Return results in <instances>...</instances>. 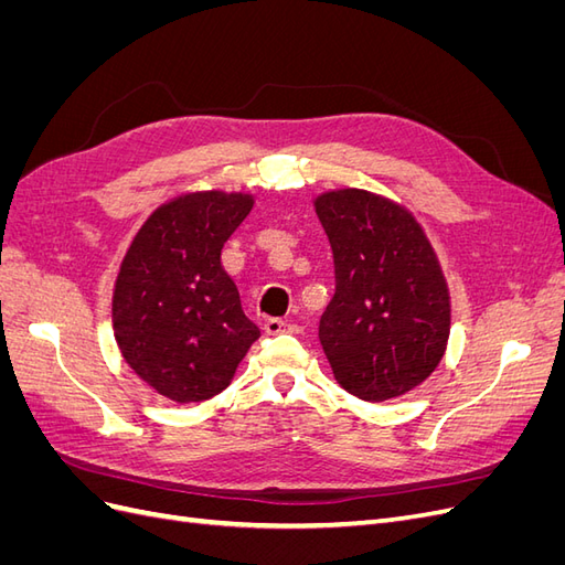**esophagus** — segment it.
<instances>
[{"label": "esophagus", "mask_w": 565, "mask_h": 565, "mask_svg": "<svg viewBox=\"0 0 565 565\" xmlns=\"http://www.w3.org/2000/svg\"><path fill=\"white\" fill-rule=\"evenodd\" d=\"M264 330H266V334H282V332H297L299 328H295V324H289L280 318H270V320H266Z\"/></svg>", "instance_id": "34e87169"}]
</instances>
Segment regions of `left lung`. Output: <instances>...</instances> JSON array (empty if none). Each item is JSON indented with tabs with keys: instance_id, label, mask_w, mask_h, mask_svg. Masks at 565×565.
I'll return each instance as SVG.
<instances>
[{
	"instance_id": "obj_1",
	"label": "left lung",
	"mask_w": 565,
	"mask_h": 565,
	"mask_svg": "<svg viewBox=\"0 0 565 565\" xmlns=\"http://www.w3.org/2000/svg\"><path fill=\"white\" fill-rule=\"evenodd\" d=\"M334 256V297L318 337L334 380L367 403L398 398L438 367L450 292L417 218L358 188L316 198Z\"/></svg>"
}]
</instances>
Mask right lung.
Listing matches in <instances>:
<instances>
[{
	"mask_svg": "<svg viewBox=\"0 0 565 565\" xmlns=\"http://www.w3.org/2000/svg\"><path fill=\"white\" fill-rule=\"evenodd\" d=\"M252 207L245 193L179 195L148 216L119 266L113 292L119 353L169 401L216 396L262 334L221 266V249Z\"/></svg>",
	"mask_w": 565,
	"mask_h": 565,
	"instance_id": "obj_1",
	"label": "right lung"
}]
</instances>
